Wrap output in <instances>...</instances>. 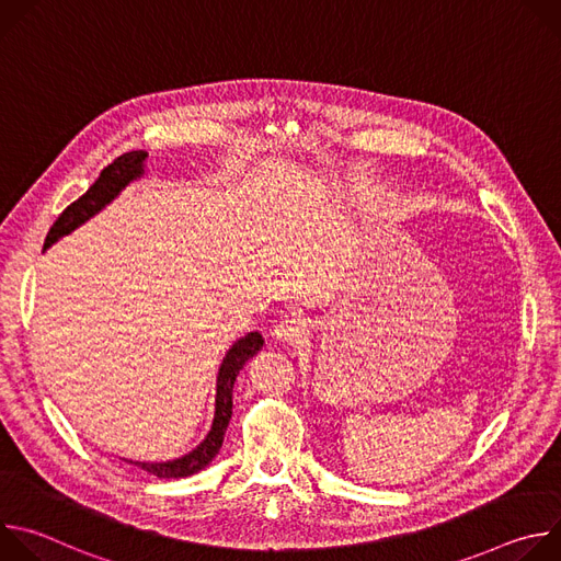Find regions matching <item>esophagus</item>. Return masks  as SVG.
<instances>
[{
  "label": "esophagus",
  "instance_id": "34e87169",
  "mask_svg": "<svg viewBox=\"0 0 561 561\" xmlns=\"http://www.w3.org/2000/svg\"><path fill=\"white\" fill-rule=\"evenodd\" d=\"M306 322L297 314H286L282 322L275 327V337L279 342H299L306 335Z\"/></svg>",
  "mask_w": 561,
  "mask_h": 561
}]
</instances>
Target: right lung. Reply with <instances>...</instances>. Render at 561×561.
Returning a JSON list of instances; mask_svg holds the SVG:
<instances>
[{
  "mask_svg": "<svg viewBox=\"0 0 561 561\" xmlns=\"http://www.w3.org/2000/svg\"><path fill=\"white\" fill-rule=\"evenodd\" d=\"M146 157H148V152H144V150H130V152L119 154L113 164H108L100 173L98 182L77 202H72L57 217V221L50 226V230L46 234V242H44V251L48 247H53L59 237L72 232L77 226H82L93 215H98L133 180L141 178ZM262 346H264V337L255 331V333H249L242 340H237L232 344V348L226 353V357L219 366V375H217L215 420H213V426H210L208 435L204 437V442L197 448H193L188 455H184L180 459H173V461H159V463L130 461V463L139 466L141 470H146V472H150L159 479H180V477H188V474H195L197 470L206 468L224 444V435H226V428H228V422H230V415H232V386H234V379H237L239 370L244 368V364L262 351Z\"/></svg>",
  "mask_w": 561,
  "mask_h": 561,
  "instance_id": "obj_1",
  "label": "right lung"
}]
</instances>
